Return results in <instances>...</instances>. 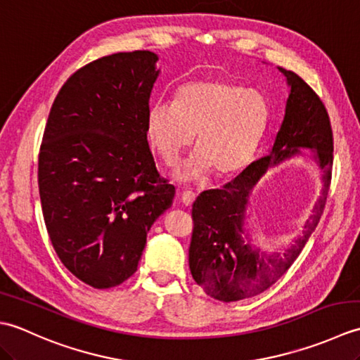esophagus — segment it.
<instances>
[{
  "label": "esophagus",
  "mask_w": 360,
  "mask_h": 360,
  "mask_svg": "<svg viewBox=\"0 0 360 360\" xmlns=\"http://www.w3.org/2000/svg\"><path fill=\"white\" fill-rule=\"evenodd\" d=\"M196 200V195L192 192V190H182L181 192V201L186 205H192Z\"/></svg>",
  "instance_id": "34e87169"
}]
</instances>
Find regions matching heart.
<instances>
[{
    "label": "heart",
    "instance_id": "b5f03b06",
    "mask_svg": "<svg viewBox=\"0 0 360 360\" xmlns=\"http://www.w3.org/2000/svg\"><path fill=\"white\" fill-rule=\"evenodd\" d=\"M267 122L269 105L258 91L227 80H196L176 91L173 105L150 106L145 133L167 165L179 159L195 136L196 151L176 172L178 179H201L210 170L229 178L250 162Z\"/></svg>",
    "mask_w": 360,
    "mask_h": 360
}]
</instances>
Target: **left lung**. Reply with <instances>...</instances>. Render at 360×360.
<instances>
[{"instance_id":"obj_1","label":"left lung","mask_w":360,"mask_h":360,"mask_svg":"<svg viewBox=\"0 0 360 360\" xmlns=\"http://www.w3.org/2000/svg\"><path fill=\"white\" fill-rule=\"evenodd\" d=\"M278 70L285 74L290 91L269 156L252 162L223 188L205 190L193 202L190 272L205 294L221 302L258 295L289 269L319 224L331 184L333 129L325 105L295 72ZM300 148L315 150L313 157L324 172L323 195L295 244L283 252L267 255L252 247L243 231L248 198L271 166L301 154Z\"/></svg>"}]
</instances>
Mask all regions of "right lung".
<instances>
[{
  "instance_id": "right-lung-1",
  "label": "right lung",
  "mask_w": 360,
  "mask_h": 360,
  "mask_svg": "<svg viewBox=\"0 0 360 360\" xmlns=\"http://www.w3.org/2000/svg\"><path fill=\"white\" fill-rule=\"evenodd\" d=\"M156 62L155 52L134 51L80 68L58 91L44 128V224L66 269L96 289L137 271L151 224L174 198L145 133Z\"/></svg>"
}]
</instances>
